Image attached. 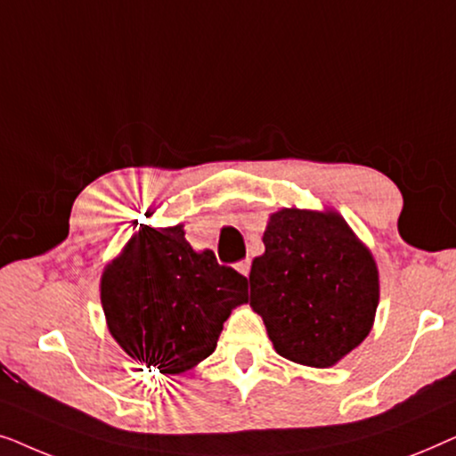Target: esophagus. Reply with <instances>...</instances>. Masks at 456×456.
Segmentation results:
<instances>
[{
  "label": "esophagus",
  "instance_id": "obj_1",
  "mask_svg": "<svg viewBox=\"0 0 456 456\" xmlns=\"http://www.w3.org/2000/svg\"><path fill=\"white\" fill-rule=\"evenodd\" d=\"M236 270H239L242 276H248L251 273V259H242L236 264Z\"/></svg>",
  "mask_w": 456,
  "mask_h": 456
}]
</instances>
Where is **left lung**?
Returning a JSON list of instances; mask_svg holds the SVG:
<instances>
[{
	"instance_id": "8db88e82",
	"label": "left lung",
	"mask_w": 456,
	"mask_h": 456,
	"mask_svg": "<svg viewBox=\"0 0 456 456\" xmlns=\"http://www.w3.org/2000/svg\"><path fill=\"white\" fill-rule=\"evenodd\" d=\"M251 265V307L280 357L332 367L371 332L379 303L376 259L334 209L282 208Z\"/></svg>"
}]
</instances>
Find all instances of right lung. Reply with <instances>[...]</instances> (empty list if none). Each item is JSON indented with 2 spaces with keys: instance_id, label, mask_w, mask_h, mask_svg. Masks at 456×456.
<instances>
[{
  "instance_id": "obj_1",
  "label": "right lung",
  "mask_w": 456,
  "mask_h": 456,
  "mask_svg": "<svg viewBox=\"0 0 456 456\" xmlns=\"http://www.w3.org/2000/svg\"><path fill=\"white\" fill-rule=\"evenodd\" d=\"M248 301L247 278L195 251L184 224L139 228L102 273V307L122 351L178 376L216 351L224 322Z\"/></svg>"
}]
</instances>
